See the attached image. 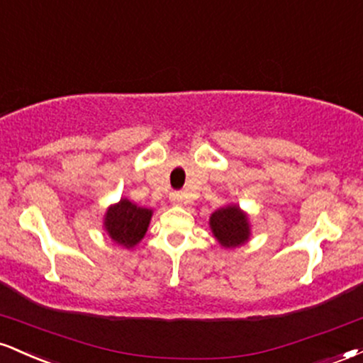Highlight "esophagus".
Masks as SVG:
<instances>
[{
    "mask_svg": "<svg viewBox=\"0 0 363 363\" xmlns=\"http://www.w3.org/2000/svg\"><path fill=\"white\" fill-rule=\"evenodd\" d=\"M170 203H174V205H182V201H184V194L181 193V191H174V193H170Z\"/></svg>",
    "mask_w": 363,
    "mask_h": 363,
    "instance_id": "1",
    "label": "esophagus"
}]
</instances>
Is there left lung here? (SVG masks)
<instances>
[{
    "instance_id": "obj_1",
    "label": "left lung",
    "mask_w": 363,
    "mask_h": 363,
    "mask_svg": "<svg viewBox=\"0 0 363 363\" xmlns=\"http://www.w3.org/2000/svg\"><path fill=\"white\" fill-rule=\"evenodd\" d=\"M210 228L215 239L225 249L239 247L251 237L249 216L237 205H228L213 211L210 216Z\"/></svg>"
}]
</instances>
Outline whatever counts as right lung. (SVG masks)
Here are the masks:
<instances>
[{
	"label": "right lung",
	"instance_id": "right-lung-1",
	"mask_svg": "<svg viewBox=\"0 0 363 363\" xmlns=\"http://www.w3.org/2000/svg\"><path fill=\"white\" fill-rule=\"evenodd\" d=\"M152 215L153 211L148 208L138 206L123 198L119 203L109 206L104 218V228L116 244L133 249L147 234Z\"/></svg>",
	"mask_w": 363,
	"mask_h": 363
}]
</instances>
